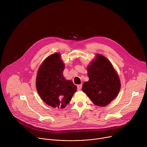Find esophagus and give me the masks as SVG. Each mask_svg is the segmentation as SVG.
I'll list each match as a JSON object with an SVG mask.
<instances>
[{
  "mask_svg": "<svg viewBox=\"0 0 147 147\" xmlns=\"http://www.w3.org/2000/svg\"><path fill=\"white\" fill-rule=\"evenodd\" d=\"M81 88H82V84H79V85L77 86V90L78 91L81 90Z\"/></svg>",
  "mask_w": 147,
  "mask_h": 147,
  "instance_id": "esophagus-1",
  "label": "esophagus"
}]
</instances>
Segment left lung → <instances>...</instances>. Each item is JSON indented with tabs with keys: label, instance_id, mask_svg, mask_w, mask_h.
I'll list each match as a JSON object with an SVG mask.
<instances>
[{
	"label": "left lung",
	"instance_id": "1",
	"mask_svg": "<svg viewBox=\"0 0 147 147\" xmlns=\"http://www.w3.org/2000/svg\"><path fill=\"white\" fill-rule=\"evenodd\" d=\"M89 81L83 84L82 90L98 107H105L118 95L120 81L109 60L97 54L87 67Z\"/></svg>",
	"mask_w": 147,
	"mask_h": 147
}]
</instances>
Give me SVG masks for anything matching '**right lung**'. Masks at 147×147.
I'll return each mask as SVG.
<instances>
[{"label": "right lung", "instance_id": "obj_1", "mask_svg": "<svg viewBox=\"0 0 147 147\" xmlns=\"http://www.w3.org/2000/svg\"><path fill=\"white\" fill-rule=\"evenodd\" d=\"M64 68L60 55L55 53L46 58L37 72L38 93L44 102L55 108H65L77 91L73 82L64 77Z\"/></svg>", "mask_w": 147, "mask_h": 147}]
</instances>
